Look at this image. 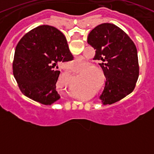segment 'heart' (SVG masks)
Listing matches in <instances>:
<instances>
[{
    "label": "heart",
    "mask_w": 154,
    "mask_h": 154,
    "mask_svg": "<svg viewBox=\"0 0 154 154\" xmlns=\"http://www.w3.org/2000/svg\"><path fill=\"white\" fill-rule=\"evenodd\" d=\"M84 65V62L82 60H78L75 61V62H73L72 64V66L73 69H76L78 66H80V65Z\"/></svg>",
    "instance_id": "heart-1"
}]
</instances>
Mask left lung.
<instances>
[{"instance_id":"8db88e82","label":"left lung","mask_w":154,"mask_h":154,"mask_svg":"<svg viewBox=\"0 0 154 154\" xmlns=\"http://www.w3.org/2000/svg\"><path fill=\"white\" fill-rule=\"evenodd\" d=\"M88 44L96 50L106 81L99 99L103 104H112L131 93L139 77V63L135 44L123 30L104 23L90 31Z\"/></svg>"}]
</instances>
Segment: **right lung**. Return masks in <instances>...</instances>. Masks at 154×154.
Returning <instances> with one entry per match:
<instances>
[{"instance_id": "obj_1", "label": "right lung", "mask_w": 154, "mask_h": 154, "mask_svg": "<svg viewBox=\"0 0 154 154\" xmlns=\"http://www.w3.org/2000/svg\"><path fill=\"white\" fill-rule=\"evenodd\" d=\"M72 60L65 35L54 27L41 25L28 31L17 43L13 73L24 96L51 105L61 98L56 89L60 71L54 68L58 62Z\"/></svg>"}]
</instances>
